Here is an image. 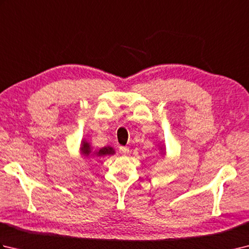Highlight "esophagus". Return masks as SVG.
Returning a JSON list of instances; mask_svg holds the SVG:
<instances>
[{"instance_id": "1", "label": "esophagus", "mask_w": 249, "mask_h": 249, "mask_svg": "<svg viewBox=\"0 0 249 249\" xmlns=\"http://www.w3.org/2000/svg\"><path fill=\"white\" fill-rule=\"evenodd\" d=\"M120 153L121 154H123V155H125V154H128V152H129V147L128 146H120Z\"/></svg>"}]
</instances>
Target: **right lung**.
<instances>
[{
  "mask_svg": "<svg viewBox=\"0 0 249 249\" xmlns=\"http://www.w3.org/2000/svg\"><path fill=\"white\" fill-rule=\"evenodd\" d=\"M81 151L84 155H89V153H91V149H89V144L88 143V142L84 141L82 143V146H81ZM114 151L112 147L110 146H107V147H103V149H100L98 152H96V155L97 156H104V155H110V154H113Z\"/></svg>",
  "mask_w": 249,
  "mask_h": 249,
  "instance_id": "right-lung-1",
  "label": "right lung"
}]
</instances>
